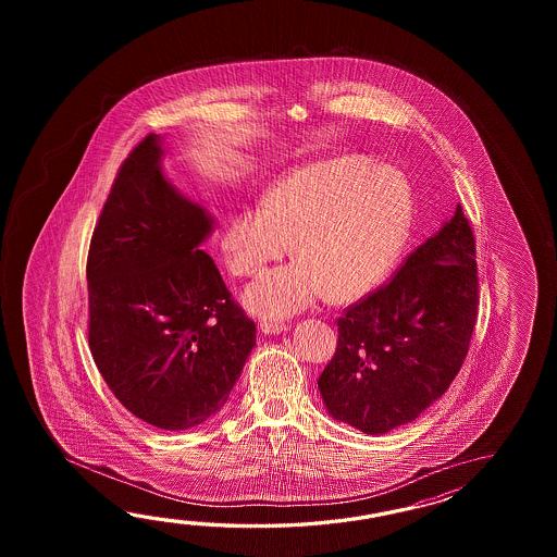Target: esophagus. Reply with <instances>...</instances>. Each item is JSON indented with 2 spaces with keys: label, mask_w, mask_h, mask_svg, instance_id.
I'll return each instance as SVG.
<instances>
[{
  "label": "esophagus",
  "mask_w": 557,
  "mask_h": 557,
  "mask_svg": "<svg viewBox=\"0 0 557 557\" xmlns=\"http://www.w3.org/2000/svg\"><path fill=\"white\" fill-rule=\"evenodd\" d=\"M288 326L286 324H283V322H262L261 324V331L264 332V334H281V332L286 331Z\"/></svg>",
  "instance_id": "1"
}]
</instances>
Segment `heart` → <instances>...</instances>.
<instances>
[{"instance_id": "1", "label": "heart", "mask_w": 557, "mask_h": 557, "mask_svg": "<svg viewBox=\"0 0 557 557\" xmlns=\"http://www.w3.org/2000/svg\"><path fill=\"white\" fill-rule=\"evenodd\" d=\"M412 221V189L391 165L348 154L296 166L276 178L261 209H243L221 233L228 273L250 278L290 245L296 262L262 274L245 305L284 319L312 305L364 298L386 281Z\"/></svg>"}]
</instances>
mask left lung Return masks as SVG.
Listing matches in <instances>:
<instances>
[{
    "label": "left lung",
    "instance_id": "1",
    "mask_svg": "<svg viewBox=\"0 0 557 557\" xmlns=\"http://www.w3.org/2000/svg\"><path fill=\"white\" fill-rule=\"evenodd\" d=\"M475 238L462 207L391 281L344 310L319 391L334 420L386 434L422 414L460 372L478 317Z\"/></svg>",
    "mask_w": 557,
    "mask_h": 557
}]
</instances>
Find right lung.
Segmentation results:
<instances>
[{
    "instance_id": "add662e5",
    "label": "right lung",
    "mask_w": 557,
    "mask_h": 557,
    "mask_svg": "<svg viewBox=\"0 0 557 557\" xmlns=\"http://www.w3.org/2000/svg\"><path fill=\"white\" fill-rule=\"evenodd\" d=\"M149 133L119 166L87 255V338L131 414L187 430L228 400L257 326L201 250L213 221L161 173Z\"/></svg>"
}]
</instances>
